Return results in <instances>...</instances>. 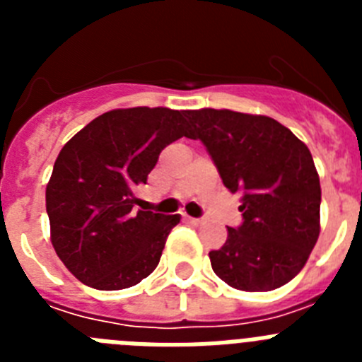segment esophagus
I'll use <instances>...</instances> for the list:
<instances>
[{"mask_svg": "<svg viewBox=\"0 0 362 362\" xmlns=\"http://www.w3.org/2000/svg\"><path fill=\"white\" fill-rule=\"evenodd\" d=\"M185 219L188 221V223H192V225H201L203 223V219H199V217H190V216H185Z\"/></svg>", "mask_w": 362, "mask_h": 362, "instance_id": "1", "label": "esophagus"}]
</instances>
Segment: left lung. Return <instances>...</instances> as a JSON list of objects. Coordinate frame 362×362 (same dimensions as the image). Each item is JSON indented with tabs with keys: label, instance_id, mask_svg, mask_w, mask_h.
<instances>
[{
	"label": "left lung",
	"instance_id": "1",
	"mask_svg": "<svg viewBox=\"0 0 362 362\" xmlns=\"http://www.w3.org/2000/svg\"><path fill=\"white\" fill-rule=\"evenodd\" d=\"M223 185L241 196L243 223L210 252L219 279L245 292L276 290L303 270L319 238L321 185L312 153L279 121L243 112L187 110Z\"/></svg>",
	"mask_w": 362,
	"mask_h": 362
}]
</instances>
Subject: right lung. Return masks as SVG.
Segmentation results:
<instances>
[{
  "mask_svg": "<svg viewBox=\"0 0 362 362\" xmlns=\"http://www.w3.org/2000/svg\"><path fill=\"white\" fill-rule=\"evenodd\" d=\"M187 110L116 108L66 143L47 185L50 241L76 279L98 290L141 283L181 216L134 210L165 146L188 137Z\"/></svg>",
  "mask_w": 362,
  "mask_h": 362,
  "instance_id": "1",
  "label": "right lung"
}]
</instances>
